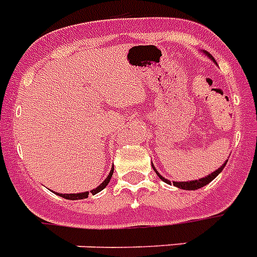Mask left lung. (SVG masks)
Segmentation results:
<instances>
[{"instance_id":"left-lung-1","label":"left lung","mask_w":257,"mask_h":257,"mask_svg":"<svg viewBox=\"0 0 257 257\" xmlns=\"http://www.w3.org/2000/svg\"><path fill=\"white\" fill-rule=\"evenodd\" d=\"M204 54H206L207 57H208V58L211 59V61H213V62H215V59H213L212 57H211V55L208 54V53H207V51H204ZM215 63H216V62H215ZM227 162H228V161H225L224 164H221L220 167L217 168L216 171L211 172V174H208V175L204 176V178H202V179L190 180V182H172V184H174V186H175V187H178V188H182V190H187V191L199 190V188H202V187H204V186H207V184H208V183H211V182H212V180L215 179V178H216V176L219 175V174H220L221 171H223V168L225 167V164H227ZM153 166H154V164H153ZM154 171L157 172V175L159 176V178H161L162 180H163L164 183L171 184V182H170V180H168V179H166V178H163V176H162L161 174H159V172L157 171V168H155V167H154Z\"/></svg>"}]
</instances>
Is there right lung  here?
<instances>
[{"label":"right lung","instance_id":"right-lung-1","mask_svg":"<svg viewBox=\"0 0 257 257\" xmlns=\"http://www.w3.org/2000/svg\"><path fill=\"white\" fill-rule=\"evenodd\" d=\"M112 172H114V167L111 168V171H110V174L107 175V178L102 182V183L99 184V186L96 187V188H94V190L91 191H85V192H79V194H57L59 195V196H62V198L65 199H69V200H81V199H86L89 198V194H98V192H100V191L103 190L104 187L107 186L108 182H110V179H111L112 176Z\"/></svg>","mask_w":257,"mask_h":257}]
</instances>
